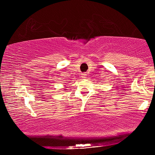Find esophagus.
<instances>
[{
	"instance_id": "1",
	"label": "esophagus",
	"mask_w": 155,
	"mask_h": 155,
	"mask_svg": "<svg viewBox=\"0 0 155 155\" xmlns=\"http://www.w3.org/2000/svg\"><path fill=\"white\" fill-rule=\"evenodd\" d=\"M81 77L83 78H86V77H87V74H86L85 73H83V74H82V75H81Z\"/></svg>"
}]
</instances>
